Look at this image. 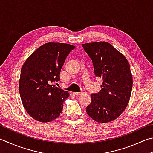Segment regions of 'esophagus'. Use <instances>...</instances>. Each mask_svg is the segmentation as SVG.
I'll list each match as a JSON object with an SVG mask.
<instances>
[{
  "instance_id": "esophagus-1",
  "label": "esophagus",
  "mask_w": 153,
  "mask_h": 153,
  "mask_svg": "<svg viewBox=\"0 0 153 153\" xmlns=\"http://www.w3.org/2000/svg\"><path fill=\"white\" fill-rule=\"evenodd\" d=\"M86 92L85 91H82V92H75V93H74V94L75 95H77V96H79V95H82L83 94H85Z\"/></svg>"
}]
</instances>
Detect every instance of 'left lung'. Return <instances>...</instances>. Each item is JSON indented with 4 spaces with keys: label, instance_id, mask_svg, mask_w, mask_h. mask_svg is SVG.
Segmentation results:
<instances>
[{
    "label": "left lung",
    "instance_id": "8db88e82",
    "mask_svg": "<svg viewBox=\"0 0 153 153\" xmlns=\"http://www.w3.org/2000/svg\"><path fill=\"white\" fill-rule=\"evenodd\" d=\"M93 63L94 74L103 79L101 90L91 94L86 112L95 121L109 123L117 119L127 106L132 88V75L127 59L110 43L82 44Z\"/></svg>",
    "mask_w": 153,
    "mask_h": 153
}]
</instances>
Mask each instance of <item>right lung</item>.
I'll return each mask as SVG.
<instances>
[{"mask_svg":"<svg viewBox=\"0 0 153 153\" xmlns=\"http://www.w3.org/2000/svg\"><path fill=\"white\" fill-rule=\"evenodd\" d=\"M75 47L60 42H47L33 52L21 68L19 93L28 114L41 123L58 118L67 91L51 85L60 80L65 59Z\"/></svg>","mask_w":153,"mask_h":153,"instance_id":"add662e5","label":"right lung"}]
</instances>
